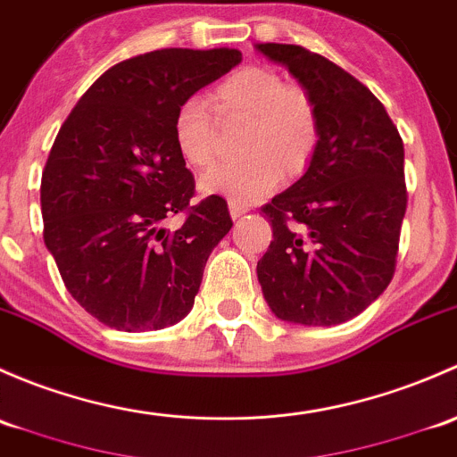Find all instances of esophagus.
<instances>
[{
	"mask_svg": "<svg viewBox=\"0 0 457 457\" xmlns=\"http://www.w3.org/2000/svg\"><path fill=\"white\" fill-rule=\"evenodd\" d=\"M228 211H230V218H233V220H237L239 215L248 213V204H242V202H235V200H230V202H228Z\"/></svg>",
	"mask_w": 457,
	"mask_h": 457,
	"instance_id": "obj_1",
	"label": "esophagus"
}]
</instances>
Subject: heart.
<instances>
[{
	"label": "heart",
	"instance_id": "heart-1",
	"mask_svg": "<svg viewBox=\"0 0 457 457\" xmlns=\"http://www.w3.org/2000/svg\"><path fill=\"white\" fill-rule=\"evenodd\" d=\"M213 112L191 96L173 114V143L195 171H211L224 152L223 127H242V160L209 173L202 180L206 194L253 202L279 182L305 173L321 145V116L303 87L290 86L277 70L246 65L235 70L211 92Z\"/></svg>",
	"mask_w": 457,
	"mask_h": 457
}]
</instances>
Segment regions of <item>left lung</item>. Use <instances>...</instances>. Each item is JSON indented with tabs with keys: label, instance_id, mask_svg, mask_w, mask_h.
Listing matches in <instances>:
<instances>
[{
	"label": "left lung",
	"instance_id": "8db88e82",
	"mask_svg": "<svg viewBox=\"0 0 457 457\" xmlns=\"http://www.w3.org/2000/svg\"><path fill=\"white\" fill-rule=\"evenodd\" d=\"M314 98L321 145L308 171L262 206L272 242L257 262L281 321L337 326L383 295L396 270L404 147L383 103L359 79L301 46L260 44Z\"/></svg>",
	"mask_w": 457,
	"mask_h": 457
}]
</instances>
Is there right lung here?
<instances>
[{"label":"right lung","mask_w":457,"mask_h":457,"mask_svg":"<svg viewBox=\"0 0 457 457\" xmlns=\"http://www.w3.org/2000/svg\"><path fill=\"white\" fill-rule=\"evenodd\" d=\"M239 61L228 48H164L120 61L56 134L41 176L44 242L68 293L114 330L180 321L211 251L233 227L224 197L194 202L173 114ZM180 212L183 227L164 229L163 220Z\"/></svg>","instance_id":"add662e5"}]
</instances>
